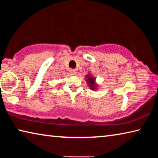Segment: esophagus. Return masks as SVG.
<instances>
[{
  "mask_svg": "<svg viewBox=\"0 0 158 158\" xmlns=\"http://www.w3.org/2000/svg\"><path fill=\"white\" fill-rule=\"evenodd\" d=\"M70 73H71L72 75H75L76 73H77V72H76V70H74V69H71Z\"/></svg>",
  "mask_w": 158,
  "mask_h": 158,
  "instance_id": "34e87169",
  "label": "esophagus"
}]
</instances>
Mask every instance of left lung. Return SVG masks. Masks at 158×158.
<instances>
[{
	"instance_id": "obj_1",
	"label": "left lung",
	"mask_w": 158,
	"mask_h": 158,
	"mask_svg": "<svg viewBox=\"0 0 158 158\" xmlns=\"http://www.w3.org/2000/svg\"><path fill=\"white\" fill-rule=\"evenodd\" d=\"M85 80H86L87 84L90 88V89L92 90H98V84H96L95 83V78L93 77L91 74L89 73L85 76Z\"/></svg>"
}]
</instances>
